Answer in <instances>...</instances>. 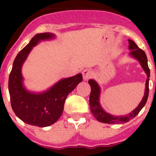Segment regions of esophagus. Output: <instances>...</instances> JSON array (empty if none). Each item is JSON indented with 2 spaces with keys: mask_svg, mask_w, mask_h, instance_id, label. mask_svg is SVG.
<instances>
[{
  "mask_svg": "<svg viewBox=\"0 0 156 156\" xmlns=\"http://www.w3.org/2000/svg\"><path fill=\"white\" fill-rule=\"evenodd\" d=\"M92 76H93V72H92L91 69L86 68L83 71V77L84 80H88V79L91 78Z\"/></svg>",
  "mask_w": 156,
  "mask_h": 156,
  "instance_id": "34e87169",
  "label": "esophagus"
}]
</instances>
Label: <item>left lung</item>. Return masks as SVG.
<instances>
[{
    "instance_id": "1",
    "label": "left lung",
    "mask_w": 156,
    "mask_h": 156,
    "mask_svg": "<svg viewBox=\"0 0 156 156\" xmlns=\"http://www.w3.org/2000/svg\"><path fill=\"white\" fill-rule=\"evenodd\" d=\"M129 48L131 50L129 55L131 57L135 58L136 60L140 62L141 67L144 69L145 73L147 74V79L145 82V91L144 95L142 100L138 105L137 108L134 109L133 111L129 113L127 115H123V116H115L107 112H105L101 105L99 104V96H100V87L97 83V82L94 81V79H90L88 81V83L91 87V93H90V97H89V106H90V110L92 114L94 116L95 119L102 123H106V124H121V123H126L129 121L131 119L134 118L140 113L142 108L144 107L146 102H147L148 96H149V81H150V68L148 67V60L146 54L142 49L138 48V46L135 44L134 41L129 39Z\"/></svg>"
}]
</instances>
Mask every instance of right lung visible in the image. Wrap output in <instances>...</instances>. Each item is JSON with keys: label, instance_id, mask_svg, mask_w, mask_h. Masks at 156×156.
<instances>
[{"label": "right lung", "instance_id": "obj_1", "mask_svg": "<svg viewBox=\"0 0 156 156\" xmlns=\"http://www.w3.org/2000/svg\"><path fill=\"white\" fill-rule=\"evenodd\" d=\"M53 37L54 35L48 32L34 36L16 57L9 76V94L13 111L26 124L38 127H47L58 121L63 111L67 96L83 81V75L78 73L62 79L40 94L27 91L23 86L22 66L31 50L40 41Z\"/></svg>", "mask_w": 156, "mask_h": 156}]
</instances>
